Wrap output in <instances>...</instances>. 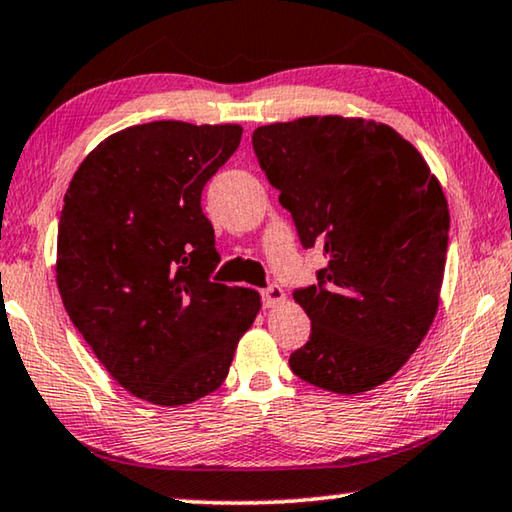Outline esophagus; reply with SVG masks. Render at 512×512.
Wrapping results in <instances>:
<instances>
[{"label": "esophagus", "instance_id": "34e87169", "mask_svg": "<svg viewBox=\"0 0 512 512\" xmlns=\"http://www.w3.org/2000/svg\"><path fill=\"white\" fill-rule=\"evenodd\" d=\"M285 300V291H282L280 285H269L266 289H262V303L264 307H275Z\"/></svg>", "mask_w": 512, "mask_h": 512}]
</instances>
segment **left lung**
Instances as JSON below:
<instances>
[{
  "instance_id": "left-lung-1",
  "label": "left lung",
  "mask_w": 512,
  "mask_h": 512,
  "mask_svg": "<svg viewBox=\"0 0 512 512\" xmlns=\"http://www.w3.org/2000/svg\"><path fill=\"white\" fill-rule=\"evenodd\" d=\"M253 150L303 248L326 269L294 300L312 321L289 367L305 383L360 394L399 371L435 319L449 209L424 157L383 123L310 116L257 127Z\"/></svg>"
}]
</instances>
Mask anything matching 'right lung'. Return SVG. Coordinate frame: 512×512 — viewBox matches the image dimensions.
<instances>
[{"label": "right lung", "mask_w": 512, "mask_h": 512, "mask_svg": "<svg viewBox=\"0 0 512 512\" xmlns=\"http://www.w3.org/2000/svg\"><path fill=\"white\" fill-rule=\"evenodd\" d=\"M239 125L154 120L104 139L63 198L56 285L70 321L129 394L184 405L212 394L259 312L253 289L212 282L221 262L205 184Z\"/></svg>", "instance_id": "1"}]
</instances>
